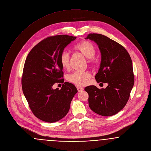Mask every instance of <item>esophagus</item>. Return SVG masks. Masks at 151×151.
Listing matches in <instances>:
<instances>
[{
	"mask_svg": "<svg viewBox=\"0 0 151 151\" xmlns=\"http://www.w3.org/2000/svg\"><path fill=\"white\" fill-rule=\"evenodd\" d=\"M77 89H78V91L79 92H81V91H83L84 89H83V88H80V87H77Z\"/></svg>",
	"mask_w": 151,
	"mask_h": 151,
	"instance_id": "obj_1",
	"label": "esophagus"
}]
</instances>
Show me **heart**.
Here are the masks:
<instances>
[{"label":"heart","mask_w":151,"mask_h":151,"mask_svg":"<svg viewBox=\"0 0 151 151\" xmlns=\"http://www.w3.org/2000/svg\"><path fill=\"white\" fill-rule=\"evenodd\" d=\"M74 49L87 58V62L89 65H93L96 63L94 57L96 54V47L93 44L88 41H84L78 43L74 46ZM60 61L64 69H68L70 67V54L67 51H63L60 56ZM91 75L89 72H74L67 77L68 80L72 84L78 86H85Z\"/></svg>","instance_id":"b5f03b06"}]
</instances>
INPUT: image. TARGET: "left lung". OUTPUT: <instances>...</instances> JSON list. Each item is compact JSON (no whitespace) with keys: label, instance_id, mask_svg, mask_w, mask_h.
Instances as JSON below:
<instances>
[{"label":"left lung","instance_id":"obj_1","mask_svg":"<svg viewBox=\"0 0 151 151\" xmlns=\"http://www.w3.org/2000/svg\"><path fill=\"white\" fill-rule=\"evenodd\" d=\"M86 39L97 43L100 51V65L95 79L108 84L101 89L94 86L85 88L89 106L99 115H115L125 106L134 84L131 59L123 46L106 36L91 33Z\"/></svg>","mask_w":151,"mask_h":151}]
</instances>
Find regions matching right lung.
<instances>
[{"label": "right lung", "instance_id": "add662e5", "mask_svg": "<svg viewBox=\"0 0 151 151\" xmlns=\"http://www.w3.org/2000/svg\"><path fill=\"white\" fill-rule=\"evenodd\" d=\"M76 37L58 35L47 37L29 52L22 76L23 93L32 111L38 119L57 122L68 113L78 90L65 82L60 89L52 88L55 83H63L60 56L65 47Z\"/></svg>", "mask_w": 151, "mask_h": 151}]
</instances>
